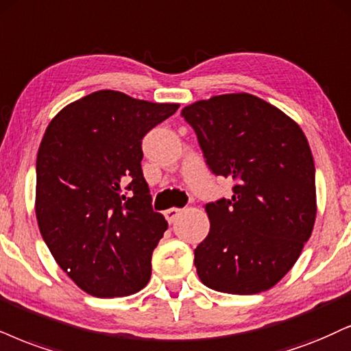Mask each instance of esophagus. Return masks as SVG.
I'll list each match as a JSON object with an SVG mask.
<instances>
[{
	"label": "esophagus",
	"instance_id": "34e87169",
	"mask_svg": "<svg viewBox=\"0 0 351 351\" xmlns=\"http://www.w3.org/2000/svg\"><path fill=\"white\" fill-rule=\"evenodd\" d=\"M180 211H182V210H179V208H169V210L164 211V216H166L167 221L172 224V223H174L176 219H177V216L180 215Z\"/></svg>",
	"mask_w": 351,
	"mask_h": 351
}]
</instances>
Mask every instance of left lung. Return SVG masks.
Here are the masks:
<instances>
[{
  "instance_id": "obj_1",
  "label": "left lung",
  "mask_w": 351,
  "mask_h": 351,
  "mask_svg": "<svg viewBox=\"0 0 351 351\" xmlns=\"http://www.w3.org/2000/svg\"><path fill=\"white\" fill-rule=\"evenodd\" d=\"M206 166L232 195L206 203L210 232L193 250L205 287L231 295L270 289L291 270L315 221V167L300 125L252 94L184 107Z\"/></svg>"
}]
</instances>
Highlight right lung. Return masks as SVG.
<instances>
[{"mask_svg": "<svg viewBox=\"0 0 351 351\" xmlns=\"http://www.w3.org/2000/svg\"><path fill=\"white\" fill-rule=\"evenodd\" d=\"M179 104L97 90L51 120L38 148L36 215L47 247L97 298L140 291L167 221L151 206L141 140Z\"/></svg>", "mask_w": 351, "mask_h": 351, "instance_id": "obj_1", "label": "right lung"}]
</instances>
